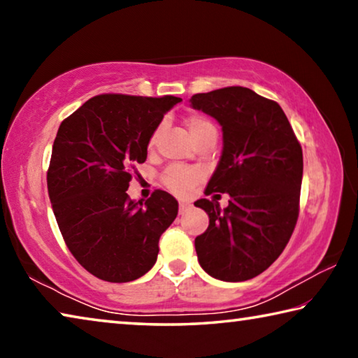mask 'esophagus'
Returning <instances> with one entry per match:
<instances>
[{"label":"esophagus","instance_id":"obj_1","mask_svg":"<svg viewBox=\"0 0 358 358\" xmlns=\"http://www.w3.org/2000/svg\"><path fill=\"white\" fill-rule=\"evenodd\" d=\"M189 208H191V205L187 203V202H180V203H178V211H180V215H185L186 211L189 210Z\"/></svg>","mask_w":358,"mask_h":358}]
</instances>
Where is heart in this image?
I'll return each mask as SVG.
<instances>
[{
	"label": "heart",
	"mask_w": 358,
	"mask_h": 358,
	"mask_svg": "<svg viewBox=\"0 0 358 358\" xmlns=\"http://www.w3.org/2000/svg\"><path fill=\"white\" fill-rule=\"evenodd\" d=\"M186 126L196 142L205 134H208V132H216L213 123H211L207 117H203V115H199V113L189 115V117L186 118ZM159 132H161V128H157L153 132V136L150 137V142H148L150 148L155 147L156 138L159 136ZM201 177H202L201 172L196 171V169H189L183 166H171L167 167L164 173L161 175V181L171 192L177 194V196H186V194L191 192L192 187L201 181Z\"/></svg>",
	"instance_id": "1"
}]
</instances>
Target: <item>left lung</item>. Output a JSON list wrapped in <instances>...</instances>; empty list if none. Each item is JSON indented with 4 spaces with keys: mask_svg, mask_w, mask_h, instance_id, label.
Here are the masks:
<instances>
[{
    "mask_svg": "<svg viewBox=\"0 0 358 358\" xmlns=\"http://www.w3.org/2000/svg\"><path fill=\"white\" fill-rule=\"evenodd\" d=\"M191 106L222 126V155L205 194L230 196L224 211L210 199L194 203L210 217L196 238L199 264L216 280H251L280 257L299 220L301 145L280 104L250 88L194 94Z\"/></svg>",
    "mask_w": 358,
    "mask_h": 358,
    "instance_id": "8db88e82",
    "label": "left lung"
}]
</instances>
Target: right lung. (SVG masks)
Instances as JSON below:
<instances>
[{"instance_id":"add662e5","label":"right lung","mask_w":358,"mask_h":358,"mask_svg":"<svg viewBox=\"0 0 358 358\" xmlns=\"http://www.w3.org/2000/svg\"><path fill=\"white\" fill-rule=\"evenodd\" d=\"M177 96L99 94L64 118L53 142L47 187L59 232L93 276L129 282L155 265L159 238L178 213L171 194L128 196L150 137Z\"/></svg>"}]
</instances>
